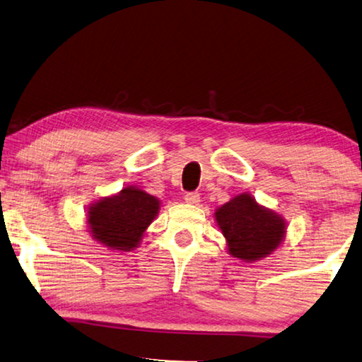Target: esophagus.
<instances>
[{
    "mask_svg": "<svg viewBox=\"0 0 362 362\" xmlns=\"http://www.w3.org/2000/svg\"><path fill=\"white\" fill-rule=\"evenodd\" d=\"M185 200L187 204H199L200 202V194H197V192H187L186 196H185Z\"/></svg>",
    "mask_w": 362,
    "mask_h": 362,
    "instance_id": "esophagus-1",
    "label": "esophagus"
}]
</instances>
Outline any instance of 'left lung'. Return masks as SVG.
I'll use <instances>...</instances> for the list:
<instances>
[{
	"instance_id": "1",
	"label": "left lung",
	"mask_w": 362,
	"mask_h": 362,
	"mask_svg": "<svg viewBox=\"0 0 362 362\" xmlns=\"http://www.w3.org/2000/svg\"><path fill=\"white\" fill-rule=\"evenodd\" d=\"M215 220L226 239L228 252L243 262H255L280 247L286 221L274 210L243 192L215 210Z\"/></svg>"
}]
</instances>
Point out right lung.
I'll list each match as a JSON object with an SVG mask.
<instances>
[{"mask_svg": "<svg viewBox=\"0 0 362 362\" xmlns=\"http://www.w3.org/2000/svg\"><path fill=\"white\" fill-rule=\"evenodd\" d=\"M160 210V200L136 186L102 197L87 209V226L92 238L111 251L139 247L148 225Z\"/></svg>", "mask_w": 362, "mask_h": 362, "instance_id": "right-lung-1", "label": "right lung"}]
</instances>
